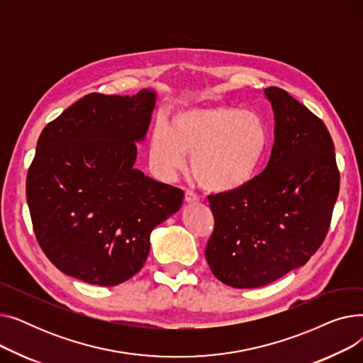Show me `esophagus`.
<instances>
[{"instance_id":"esophagus-1","label":"esophagus","mask_w":363,"mask_h":363,"mask_svg":"<svg viewBox=\"0 0 363 363\" xmlns=\"http://www.w3.org/2000/svg\"><path fill=\"white\" fill-rule=\"evenodd\" d=\"M185 203L196 204V203H199V197L193 191H189V189H186V191H185Z\"/></svg>"}]
</instances>
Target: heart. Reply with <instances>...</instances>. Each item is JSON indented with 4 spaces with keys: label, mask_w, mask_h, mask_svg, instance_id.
<instances>
[{
    "label": "heart",
    "mask_w": 363,
    "mask_h": 363,
    "mask_svg": "<svg viewBox=\"0 0 363 363\" xmlns=\"http://www.w3.org/2000/svg\"><path fill=\"white\" fill-rule=\"evenodd\" d=\"M269 128L255 110L201 106L177 111L151 133L150 162L170 179L191 156V172L207 191L230 194L249 185L268 151Z\"/></svg>",
    "instance_id": "1"
}]
</instances>
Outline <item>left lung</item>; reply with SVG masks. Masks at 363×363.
<instances>
[{"label":"left lung","instance_id":"8db88e82","mask_svg":"<svg viewBox=\"0 0 363 363\" xmlns=\"http://www.w3.org/2000/svg\"><path fill=\"white\" fill-rule=\"evenodd\" d=\"M263 94L275 119L268 166L240 191L208 197L215 230L206 259L234 289L262 287L306 263L328 233L340 189L327 126L287 91Z\"/></svg>","mask_w":363,"mask_h":363}]
</instances>
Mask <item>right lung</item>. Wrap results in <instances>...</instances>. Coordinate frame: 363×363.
Segmentation results:
<instances>
[{
	"label": "right lung",
	"mask_w": 363,
	"mask_h": 363,
	"mask_svg": "<svg viewBox=\"0 0 363 363\" xmlns=\"http://www.w3.org/2000/svg\"><path fill=\"white\" fill-rule=\"evenodd\" d=\"M157 92L88 94L48 123L26 179L33 231L57 269L86 284L141 271L150 234L177 213L179 188L135 169Z\"/></svg>",
	"instance_id": "1"
}]
</instances>
